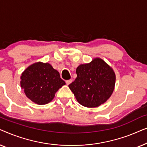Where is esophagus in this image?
Wrapping results in <instances>:
<instances>
[{"instance_id": "esophagus-1", "label": "esophagus", "mask_w": 147, "mask_h": 147, "mask_svg": "<svg viewBox=\"0 0 147 147\" xmlns=\"http://www.w3.org/2000/svg\"><path fill=\"white\" fill-rule=\"evenodd\" d=\"M65 82H66V84H67V85H69V84H70L72 82V80H67V81H66Z\"/></svg>"}]
</instances>
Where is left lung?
<instances>
[{
	"label": "left lung",
	"instance_id": "left-lung-1",
	"mask_svg": "<svg viewBox=\"0 0 147 147\" xmlns=\"http://www.w3.org/2000/svg\"><path fill=\"white\" fill-rule=\"evenodd\" d=\"M77 78L69 85L77 101L88 108L98 107L112 95L116 76L113 69L100 58L76 69Z\"/></svg>",
	"mask_w": 147,
	"mask_h": 147
}]
</instances>
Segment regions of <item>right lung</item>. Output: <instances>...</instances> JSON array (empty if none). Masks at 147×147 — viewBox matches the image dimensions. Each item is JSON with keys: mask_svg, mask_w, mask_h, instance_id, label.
Wrapping results in <instances>:
<instances>
[{"mask_svg": "<svg viewBox=\"0 0 147 147\" xmlns=\"http://www.w3.org/2000/svg\"><path fill=\"white\" fill-rule=\"evenodd\" d=\"M21 79V86L27 97L40 105L51 102L57 90L65 84L57 70L49 63L41 62L29 66Z\"/></svg>", "mask_w": 147, "mask_h": 147, "instance_id": "1", "label": "right lung"}]
</instances>
